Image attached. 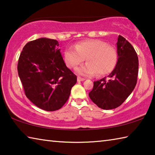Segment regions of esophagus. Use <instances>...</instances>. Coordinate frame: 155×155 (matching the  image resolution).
<instances>
[{
    "mask_svg": "<svg viewBox=\"0 0 155 155\" xmlns=\"http://www.w3.org/2000/svg\"><path fill=\"white\" fill-rule=\"evenodd\" d=\"M77 81H78V82H80V81H85V79H84L83 78H81V77H78V78H77Z\"/></svg>",
    "mask_w": 155,
    "mask_h": 155,
    "instance_id": "1",
    "label": "esophagus"
}]
</instances>
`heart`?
<instances>
[{
	"instance_id": "b5f03b06",
	"label": "heart",
	"mask_w": 155,
	"mask_h": 155,
	"mask_svg": "<svg viewBox=\"0 0 155 155\" xmlns=\"http://www.w3.org/2000/svg\"><path fill=\"white\" fill-rule=\"evenodd\" d=\"M75 48H69L64 52V61L67 66L74 68L85 61L87 64L76 69L77 74L93 76L98 73L103 77L114 71L117 63V52L114 47L105 41L90 40L76 44Z\"/></svg>"
}]
</instances>
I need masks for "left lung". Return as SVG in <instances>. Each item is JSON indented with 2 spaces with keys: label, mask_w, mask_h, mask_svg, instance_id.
<instances>
[{
  "label": "left lung",
  "mask_w": 155,
  "mask_h": 155,
  "mask_svg": "<svg viewBox=\"0 0 155 155\" xmlns=\"http://www.w3.org/2000/svg\"><path fill=\"white\" fill-rule=\"evenodd\" d=\"M117 63L107 81L104 77L94 82L90 99L103 109L117 108L124 103L137 84L139 61L133 46L122 36L117 42Z\"/></svg>",
  "instance_id": "left-lung-1"
}]
</instances>
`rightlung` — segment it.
I'll return each instance as SVG.
<instances>
[{"label":"right lung","mask_w":155,"mask_h":155,"mask_svg":"<svg viewBox=\"0 0 155 155\" xmlns=\"http://www.w3.org/2000/svg\"><path fill=\"white\" fill-rule=\"evenodd\" d=\"M18 72L26 96L48 111L64 105L77 81L63 59L58 41L46 38L31 41L24 46Z\"/></svg>","instance_id":"obj_1"}]
</instances>
